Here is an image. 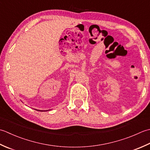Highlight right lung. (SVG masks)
Returning a JSON list of instances; mask_svg holds the SVG:
<instances>
[{
    "label": "right lung",
    "instance_id": "obj_1",
    "mask_svg": "<svg viewBox=\"0 0 150 150\" xmlns=\"http://www.w3.org/2000/svg\"><path fill=\"white\" fill-rule=\"evenodd\" d=\"M37 111H38V110H37Z\"/></svg>",
    "mask_w": 150,
    "mask_h": 150
}]
</instances>
